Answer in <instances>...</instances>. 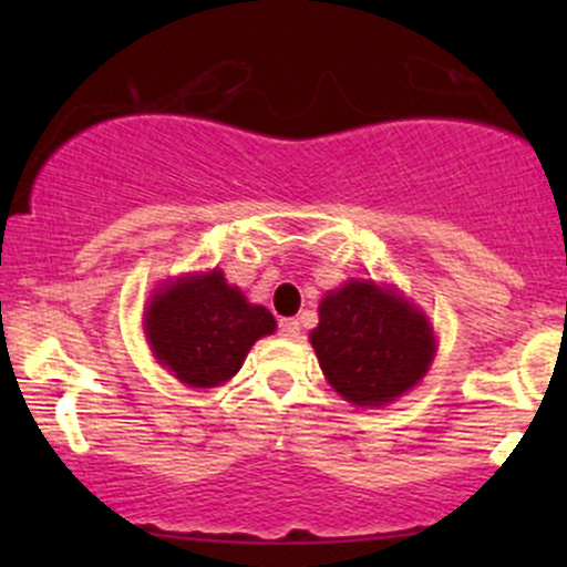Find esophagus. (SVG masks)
<instances>
[{"mask_svg":"<svg viewBox=\"0 0 567 567\" xmlns=\"http://www.w3.org/2000/svg\"><path fill=\"white\" fill-rule=\"evenodd\" d=\"M279 333H282L285 338H298V333H301V322L288 317V320L279 322Z\"/></svg>","mask_w":567,"mask_h":567,"instance_id":"obj_1","label":"esophagus"}]
</instances>
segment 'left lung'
I'll return each instance as SVG.
<instances>
[{
  "label": "left lung",
  "mask_w": 567,
  "mask_h": 567,
  "mask_svg": "<svg viewBox=\"0 0 567 567\" xmlns=\"http://www.w3.org/2000/svg\"><path fill=\"white\" fill-rule=\"evenodd\" d=\"M311 347L343 400L379 408L424 379L434 336L426 317L394 290L351 279L322 298Z\"/></svg>",
  "instance_id": "left-lung-1"
}]
</instances>
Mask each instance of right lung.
I'll use <instances>...</instances> for the list:
<instances>
[{
    "label": "right lung",
    "instance_id": "right-lung-1",
    "mask_svg": "<svg viewBox=\"0 0 567 567\" xmlns=\"http://www.w3.org/2000/svg\"><path fill=\"white\" fill-rule=\"evenodd\" d=\"M275 328V317L264 306L247 303L218 269L167 285L146 311L154 357L175 379L197 389L229 381L252 343Z\"/></svg>",
    "mask_w": 567,
    "mask_h": 567
}]
</instances>
